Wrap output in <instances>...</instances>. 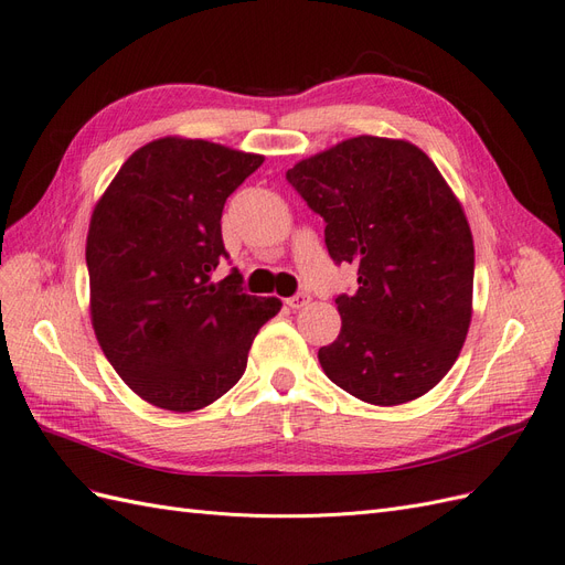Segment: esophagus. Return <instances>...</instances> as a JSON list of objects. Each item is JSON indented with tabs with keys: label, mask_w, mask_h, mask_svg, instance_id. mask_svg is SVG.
Listing matches in <instances>:
<instances>
[{
	"label": "esophagus",
	"mask_w": 565,
	"mask_h": 565,
	"mask_svg": "<svg viewBox=\"0 0 565 565\" xmlns=\"http://www.w3.org/2000/svg\"><path fill=\"white\" fill-rule=\"evenodd\" d=\"M311 301V295H306V292H297V295H292L289 297L285 303L289 306V309H295V311H299V309H303L306 303Z\"/></svg>",
	"instance_id": "1"
}]
</instances>
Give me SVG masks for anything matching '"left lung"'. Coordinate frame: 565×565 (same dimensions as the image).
<instances>
[{"label":"left lung","mask_w":565,"mask_h":565,"mask_svg":"<svg viewBox=\"0 0 565 565\" xmlns=\"http://www.w3.org/2000/svg\"><path fill=\"white\" fill-rule=\"evenodd\" d=\"M324 221L334 264L358 289L334 299L341 332L318 351L324 374L372 405L431 391L455 365L471 322L473 241L450 185L407 141L355 136L287 169Z\"/></svg>","instance_id":"obj_1"}]
</instances>
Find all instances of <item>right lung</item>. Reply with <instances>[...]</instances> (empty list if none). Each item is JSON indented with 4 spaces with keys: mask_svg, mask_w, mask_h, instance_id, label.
<instances>
[{
    "mask_svg": "<svg viewBox=\"0 0 565 565\" xmlns=\"http://www.w3.org/2000/svg\"><path fill=\"white\" fill-rule=\"evenodd\" d=\"M264 158L200 139H158L119 167L87 235L92 322L125 384L162 409L191 413L247 367L276 297H252L228 259L221 212Z\"/></svg>",
    "mask_w": 565,
    "mask_h": 565,
    "instance_id": "1",
    "label": "right lung"
}]
</instances>
